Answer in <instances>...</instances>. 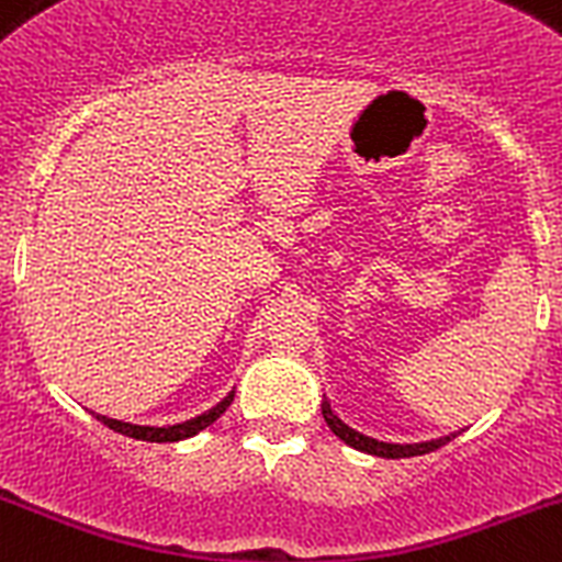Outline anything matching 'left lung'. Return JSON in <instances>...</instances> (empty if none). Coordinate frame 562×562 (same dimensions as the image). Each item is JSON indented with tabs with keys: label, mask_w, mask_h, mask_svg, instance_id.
<instances>
[{
	"label": "left lung",
	"mask_w": 562,
	"mask_h": 562,
	"mask_svg": "<svg viewBox=\"0 0 562 562\" xmlns=\"http://www.w3.org/2000/svg\"><path fill=\"white\" fill-rule=\"evenodd\" d=\"M321 412H324L326 426L331 428L335 437H340L342 442L351 445L353 450H362V453H370V456H381V459H412V456H426L431 453V450H439L442 445H448L450 437H456V434H448V437L426 439V442H381V439L368 437V434L357 431V428H351L348 423H342V419L337 417L335 408H331V403L326 401V395L324 401H321Z\"/></svg>",
	"instance_id": "left-lung-1"
}]
</instances>
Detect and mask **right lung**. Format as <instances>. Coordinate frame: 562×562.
<instances>
[{"label":"right lung","mask_w":562,"mask_h":562,"mask_svg":"<svg viewBox=\"0 0 562 562\" xmlns=\"http://www.w3.org/2000/svg\"><path fill=\"white\" fill-rule=\"evenodd\" d=\"M233 395H236V390L227 392V395L222 397L216 406H211L209 412L198 414V417H192V419H183V423H176V426H136V423H125V419L106 417V414H98V412H92V414L101 419L103 426H109L112 431H117V434H125V437H131V439H143V442H181V439L194 437V434H200L203 428H209L211 423H216V419L225 414V408L231 406Z\"/></svg>","instance_id":"add662e5"}]
</instances>
